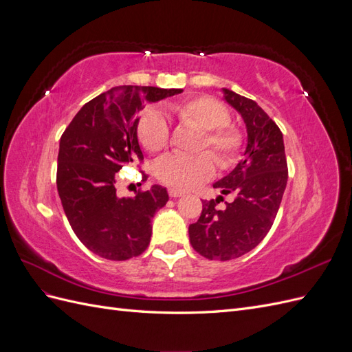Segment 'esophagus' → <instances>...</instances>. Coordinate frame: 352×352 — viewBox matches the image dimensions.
Instances as JSON below:
<instances>
[{
    "instance_id": "34e87169",
    "label": "esophagus",
    "mask_w": 352,
    "mask_h": 352,
    "mask_svg": "<svg viewBox=\"0 0 352 352\" xmlns=\"http://www.w3.org/2000/svg\"><path fill=\"white\" fill-rule=\"evenodd\" d=\"M168 195L172 197V198H179V197L185 195V192H184V190H179V189H175V188H170V189H168Z\"/></svg>"
}]
</instances>
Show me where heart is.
Returning a JSON list of instances; mask_svg holds the SVG:
<instances>
[{
    "instance_id": "obj_1",
    "label": "heart",
    "mask_w": 352,
    "mask_h": 352,
    "mask_svg": "<svg viewBox=\"0 0 352 352\" xmlns=\"http://www.w3.org/2000/svg\"><path fill=\"white\" fill-rule=\"evenodd\" d=\"M170 110L177 120L198 131L194 151L210 149L220 168H229L238 162L243 138L236 126L229 124V110L212 97H194L173 102ZM138 140L148 153H158L168 144V124L155 109L142 113L136 127ZM154 172L160 182L176 189H189L206 182L214 173V162L206 153L197 155H166L155 163Z\"/></svg>"
}]
</instances>
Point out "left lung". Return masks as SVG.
<instances>
[{
	"label": "left lung",
	"instance_id": "obj_1",
	"mask_svg": "<svg viewBox=\"0 0 352 352\" xmlns=\"http://www.w3.org/2000/svg\"><path fill=\"white\" fill-rule=\"evenodd\" d=\"M223 100L235 109L247 127L243 158L229 175L212 184L221 195L236 199L220 210L221 199L202 201L197 223L189 225L194 250L208 260L228 261L250 252L267 235L287 182L283 135L260 105L221 88Z\"/></svg>",
	"mask_w": 352,
	"mask_h": 352
}]
</instances>
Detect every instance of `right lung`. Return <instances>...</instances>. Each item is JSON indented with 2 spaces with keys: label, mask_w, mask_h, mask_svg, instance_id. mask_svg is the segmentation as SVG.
<instances>
[{
  "label": "right lung",
  "mask_w": 352,
  "mask_h": 352,
  "mask_svg": "<svg viewBox=\"0 0 352 352\" xmlns=\"http://www.w3.org/2000/svg\"><path fill=\"white\" fill-rule=\"evenodd\" d=\"M184 89L114 87L87 102L61 135L57 189L79 241L102 258L123 261L142 254L151 239V219L168 201L153 185L135 197H117L116 173L142 162L136 127L146 104Z\"/></svg>",
  "instance_id": "right-lung-1"
}]
</instances>
